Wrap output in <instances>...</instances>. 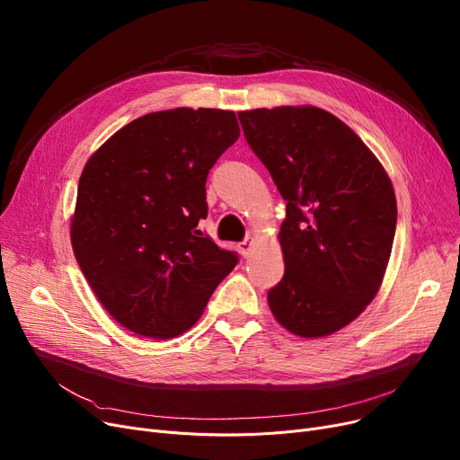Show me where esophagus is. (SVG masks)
<instances>
[{
  "instance_id": "obj_1",
  "label": "esophagus",
  "mask_w": 460,
  "mask_h": 460,
  "mask_svg": "<svg viewBox=\"0 0 460 460\" xmlns=\"http://www.w3.org/2000/svg\"><path fill=\"white\" fill-rule=\"evenodd\" d=\"M252 244H253L252 240H248V238H246V240H243V243L238 244V252L243 253L244 257H248V253H250V250H252Z\"/></svg>"
}]
</instances>
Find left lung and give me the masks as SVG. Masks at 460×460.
I'll use <instances>...</instances> for the list:
<instances>
[{
	"label": "left lung",
	"instance_id": "8db88e82",
	"mask_svg": "<svg viewBox=\"0 0 460 460\" xmlns=\"http://www.w3.org/2000/svg\"><path fill=\"white\" fill-rule=\"evenodd\" d=\"M246 141L287 203L276 321L300 337L352 323L388 267L397 201L388 173L343 120L315 106L238 113Z\"/></svg>",
	"mask_w": 460,
	"mask_h": 460
}]
</instances>
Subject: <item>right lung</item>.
Wrapping results in <instances>:
<instances>
[{
	"label": "right lung",
	"instance_id": "right-lung-1",
	"mask_svg": "<svg viewBox=\"0 0 460 460\" xmlns=\"http://www.w3.org/2000/svg\"><path fill=\"white\" fill-rule=\"evenodd\" d=\"M240 128L233 111L177 108L143 115L85 164L70 240L93 293L130 332L177 337L198 323L238 262L198 226L207 177Z\"/></svg>",
	"mask_w": 460,
	"mask_h": 460
}]
</instances>
